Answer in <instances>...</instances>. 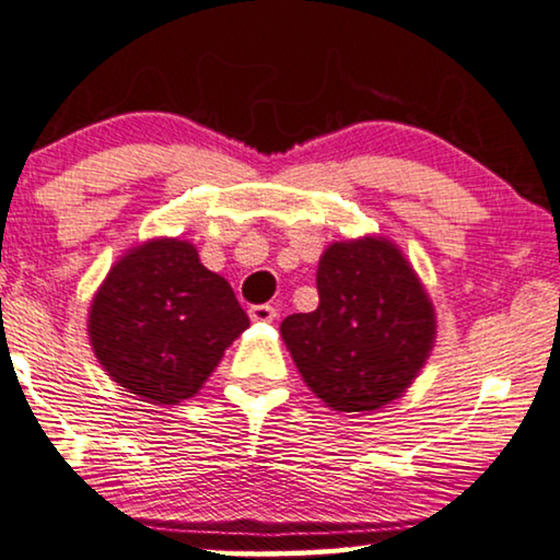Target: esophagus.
<instances>
[{
    "label": "esophagus",
    "mask_w": 560,
    "mask_h": 560,
    "mask_svg": "<svg viewBox=\"0 0 560 560\" xmlns=\"http://www.w3.org/2000/svg\"><path fill=\"white\" fill-rule=\"evenodd\" d=\"M248 314H250V319L261 322V325H269V322L277 319V310H273L271 304H256V306H250Z\"/></svg>",
    "instance_id": "obj_1"
}]
</instances>
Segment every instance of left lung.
<instances>
[{
    "label": "left lung",
    "mask_w": 560,
    "mask_h": 560,
    "mask_svg": "<svg viewBox=\"0 0 560 560\" xmlns=\"http://www.w3.org/2000/svg\"><path fill=\"white\" fill-rule=\"evenodd\" d=\"M319 306L281 322L304 383L329 408L377 411L404 396L434 348L436 314L388 238L332 243L319 258Z\"/></svg>",
    "instance_id": "obj_1"
}]
</instances>
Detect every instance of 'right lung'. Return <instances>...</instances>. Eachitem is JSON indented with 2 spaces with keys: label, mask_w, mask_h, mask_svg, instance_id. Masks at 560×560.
Returning <instances> with one entry per match:
<instances>
[{
  "label": "right lung",
  "mask_w": 560,
  "mask_h": 560,
  "mask_svg": "<svg viewBox=\"0 0 560 560\" xmlns=\"http://www.w3.org/2000/svg\"><path fill=\"white\" fill-rule=\"evenodd\" d=\"M246 327L248 314L231 283L205 269L192 243L179 238L126 250L89 312L101 365L154 406L192 398Z\"/></svg>",
  "instance_id": "1"
}]
</instances>
